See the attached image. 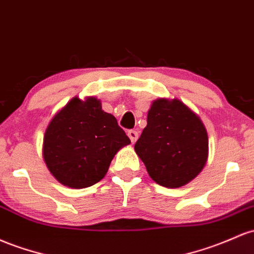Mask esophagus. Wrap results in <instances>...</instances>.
<instances>
[{"instance_id":"esophagus-1","label":"esophagus","mask_w":254,"mask_h":254,"mask_svg":"<svg viewBox=\"0 0 254 254\" xmlns=\"http://www.w3.org/2000/svg\"><path fill=\"white\" fill-rule=\"evenodd\" d=\"M127 136H129V138L131 140L132 143H135L138 138V132L136 131V130H129V131H127Z\"/></svg>"}]
</instances>
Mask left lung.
I'll use <instances>...</instances> for the list:
<instances>
[{
	"label": "left lung",
	"mask_w": 254,
	"mask_h": 254,
	"mask_svg": "<svg viewBox=\"0 0 254 254\" xmlns=\"http://www.w3.org/2000/svg\"><path fill=\"white\" fill-rule=\"evenodd\" d=\"M135 150L158 185L178 188L204 169L208 154L207 132L199 117L180 100L152 104L147 127Z\"/></svg>",
	"instance_id": "1"
}]
</instances>
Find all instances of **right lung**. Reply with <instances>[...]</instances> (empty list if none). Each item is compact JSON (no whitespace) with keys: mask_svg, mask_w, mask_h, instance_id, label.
<instances>
[{"mask_svg":"<svg viewBox=\"0 0 254 254\" xmlns=\"http://www.w3.org/2000/svg\"><path fill=\"white\" fill-rule=\"evenodd\" d=\"M130 138L95 97H74L49 123L43 158L52 175L71 188H86L101 181L110 164Z\"/></svg>","mask_w":254,"mask_h":254,"instance_id":"obj_1","label":"right lung"}]
</instances>
